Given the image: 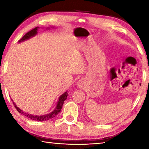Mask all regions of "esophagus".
<instances>
[{
	"instance_id": "1",
	"label": "esophagus",
	"mask_w": 149,
	"mask_h": 149,
	"mask_svg": "<svg viewBox=\"0 0 149 149\" xmlns=\"http://www.w3.org/2000/svg\"><path fill=\"white\" fill-rule=\"evenodd\" d=\"M77 85H78V86L80 87V88L82 87L83 85H84V81H83L82 80H79V81H78V83H77Z\"/></svg>"
}]
</instances>
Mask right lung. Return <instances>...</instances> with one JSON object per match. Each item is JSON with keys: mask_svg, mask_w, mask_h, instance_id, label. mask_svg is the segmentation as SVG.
<instances>
[{"mask_svg": "<svg viewBox=\"0 0 149 149\" xmlns=\"http://www.w3.org/2000/svg\"><path fill=\"white\" fill-rule=\"evenodd\" d=\"M38 28L39 27H35V28L33 29L32 30H31V31L27 32V33L21 39L19 40L18 42H20L22 41H25V40H27L29 38H31V37L35 36V35L37 33V29H38ZM68 96V94L67 91L65 92L64 94H62L59 97V99H58V100L57 105H56V108H55V110L54 111H52V112L49 113V114H48L47 115H42V116H37V115L35 116V115L27 114V113L24 112L23 110H22L18 107H17V106L15 104V103L14 102H13V103H14V107L16 108L17 112L20 113V114L24 115L25 116H26L27 118H29V119L31 120H35V121H39H39H47V120H49L50 119H51V118H53L54 117L56 116L58 114L60 111H61V109L62 108L63 104H64V100H66ZM12 101H13V100H12Z\"/></svg>", "mask_w": 149, "mask_h": 149, "instance_id": "obj_1", "label": "right lung"}]
</instances>
